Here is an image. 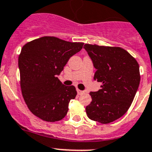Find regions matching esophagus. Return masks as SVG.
Instances as JSON below:
<instances>
[{
  "mask_svg": "<svg viewBox=\"0 0 152 152\" xmlns=\"http://www.w3.org/2000/svg\"><path fill=\"white\" fill-rule=\"evenodd\" d=\"M76 91H77L78 95H82V94H83V93H84V91H81V90H79V88H76Z\"/></svg>",
  "mask_w": 152,
  "mask_h": 152,
  "instance_id": "obj_1",
  "label": "esophagus"
}]
</instances>
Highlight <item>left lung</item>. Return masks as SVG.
I'll return each instance as SVG.
<instances>
[{"instance_id": "8db88e82", "label": "left lung", "mask_w": 152, "mask_h": 152, "mask_svg": "<svg viewBox=\"0 0 152 152\" xmlns=\"http://www.w3.org/2000/svg\"><path fill=\"white\" fill-rule=\"evenodd\" d=\"M84 48L96 69L94 79L102 83L101 89L89 93L86 113L91 120L109 124L124 115L133 101L140 83L139 64L120 47L86 44Z\"/></svg>"}]
</instances>
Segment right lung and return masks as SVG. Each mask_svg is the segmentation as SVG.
<instances>
[{
    "label": "right lung",
    "instance_id": "right-lung-1",
    "mask_svg": "<svg viewBox=\"0 0 152 152\" xmlns=\"http://www.w3.org/2000/svg\"><path fill=\"white\" fill-rule=\"evenodd\" d=\"M83 42H69L44 36L23 45L19 56L22 95L34 115L47 122L62 120L77 92L73 86L62 84L57 76Z\"/></svg>",
    "mask_w": 152,
    "mask_h": 152
}]
</instances>
